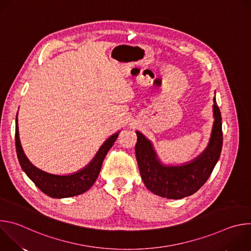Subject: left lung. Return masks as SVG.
<instances>
[{"label": "left lung", "instance_id": "1", "mask_svg": "<svg viewBox=\"0 0 251 251\" xmlns=\"http://www.w3.org/2000/svg\"><path fill=\"white\" fill-rule=\"evenodd\" d=\"M214 123L207 148L198 158L183 166H164L160 163L151 142L137 133L135 146L139 171L147 189L157 196L178 200L198 192L212 173L223 149L221 110L213 98Z\"/></svg>", "mask_w": 251, "mask_h": 251}]
</instances>
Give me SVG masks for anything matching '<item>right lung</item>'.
Returning a JSON list of instances; mask_svg holds the SVG:
<instances>
[{
  "instance_id": "add662e5",
  "label": "right lung",
  "mask_w": 251,
  "mask_h": 251,
  "mask_svg": "<svg viewBox=\"0 0 251 251\" xmlns=\"http://www.w3.org/2000/svg\"><path fill=\"white\" fill-rule=\"evenodd\" d=\"M18 116V114H17ZM18 117H16V150L20 165L26 176L34 183L43 193L50 198L61 199L75 197L88 191L100 173L101 166L105 156L113 146L114 142L118 137V132L107 139L104 144L100 147L94 159L83 170L68 176H57L44 172L37 167H34L25 155L20 138H19V126Z\"/></svg>"
}]
</instances>
